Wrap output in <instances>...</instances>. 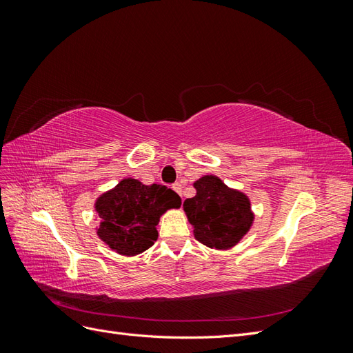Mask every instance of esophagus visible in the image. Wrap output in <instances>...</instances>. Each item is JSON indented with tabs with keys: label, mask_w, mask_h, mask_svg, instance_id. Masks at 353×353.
<instances>
[{
	"label": "esophagus",
	"mask_w": 353,
	"mask_h": 353,
	"mask_svg": "<svg viewBox=\"0 0 353 353\" xmlns=\"http://www.w3.org/2000/svg\"><path fill=\"white\" fill-rule=\"evenodd\" d=\"M172 188H174V191H176V193H178L179 196H183V185H181L179 183H175V184L172 185Z\"/></svg>",
	"instance_id": "34e87169"
}]
</instances>
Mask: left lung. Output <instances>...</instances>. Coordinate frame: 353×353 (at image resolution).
Returning a JSON list of instances; mask_svg holds the SVG:
<instances>
[{"instance_id": "1", "label": "left lung", "mask_w": 353, "mask_h": 353, "mask_svg": "<svg viewBox=\"0 0 353 353\" xmlns=\"http://www.w3.org/2000/svg\"><path fill=\"white\" fill-rule=\"evenodd\" d=\"M194 188L196 196L184 201L194 237L210 249L225 250L236 245L253 222L248 196L228 188L213 175L201 176Z\"/></svg>"}]
</instances>
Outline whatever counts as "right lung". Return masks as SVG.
<instances>
[{"label": "right lung", "instance_id": "add662e5", "mask_svg": "<svg viewBox=\"0 0 353 353\" xmlns=\"http://www.w3.org/2000/svg\"><path fill=\"white\" fill-rule=\"evenodd\" d=\"M179 206L181 197L166 185H144L125 178L95 201L100 218L97 234L117 253L135 256L157 240L156 225L162 213Z\"/></svg>", "mask_w": 353, "mask_h": 353}]
</instances>
